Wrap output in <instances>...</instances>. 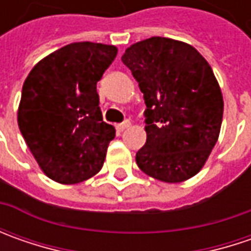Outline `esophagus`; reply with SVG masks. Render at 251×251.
Instances as JSON below:
<instances>
[{"label":"esophagus","instance_id":"esophagus-1","mask_svg":"<svg viewBox=\"0 0 251 251\" xmlns=\"http://www.w3.org/2000/svg\"><path fill=\"white\" fill-rule=\"evenodd\" d=\"M130 126H131L130 121L124 120L123 123H120V124H117V126H116V128H117L119 131H123V130H126V128H128Z\"/></svg>","mask_w":251,"mask_h":251}]
</instances>
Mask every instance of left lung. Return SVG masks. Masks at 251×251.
<instances>
[{
  "mask_svg": "<svg viewBox=\"0 0 251 251\" xmlns=\"http://www.w3.org/2000/svg\"><path fill=\"white\" fill-rule=\"evenodd\" d=\"M121 61L144 93L147 142L135 160L148 176L180 183L197 175L217 144L224 99L207 60L187 43L153 36Z\"/></svg>",
  "mask_w": 251,
  "mask_h": 251,
  "instance_id": "8db88e82",
  "label": "left lung"
}]
</instances>
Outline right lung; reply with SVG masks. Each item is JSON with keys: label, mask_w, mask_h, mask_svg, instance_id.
<instances>
[{"label": "right lung", "mask_w": 251, "mask_h": 251, "mask_svg": "<svg viewBox=\"0 0 251 251\" xmlns=\"http://www.w3.org/2000/svg\"><path fill=\"white\" fill-rule=\"evenodd\" d=\"M117 47L79 42L44 57L22 88L18 126L49 177L75 184L103 166L114 127L103 121L96 83Z\"/></svg>", "instance_id": "obj_1"}]
</instances>
